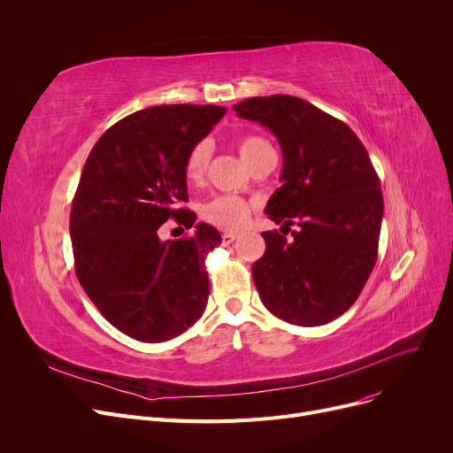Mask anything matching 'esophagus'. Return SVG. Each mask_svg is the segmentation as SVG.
<instances>
[{
    "label": "esophagus",
    "instance_id": "1",
    "mask_svg": "<svg viewBox=\"0 0 453 453\" xmlns=\"http://www.w3.org/2000/svg\"><path fill=\"white\" fill-rule=\"evenodd\" d=\"M234 241H236V234H234V233H224V234H222L224 246H229V244H233Z\"/></svg>",
    "mask_w": 453,
    "mask_h": 453
}]
</instances>
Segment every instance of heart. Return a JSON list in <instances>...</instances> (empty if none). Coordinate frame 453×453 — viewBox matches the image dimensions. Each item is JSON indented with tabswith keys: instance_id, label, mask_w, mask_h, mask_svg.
<instances>
[{
	"instance_id": "1",
	"label": "heart",
	"mask_w": 453,
	"mask_h": 453,
	"mask_svg": "<svg viewBox=\"0 0 453 453\" xmlns=\"http://www.w3.org/2000/svg\"><path fill=\"white\" fill-rule=\"evenodd\" d=\"M236 149H239L248 166H251L265 152L272 150L270 142L266 139L253 134L239 137V141H236ZM209 154H211V147L207 141H198L196 145L188 150L183 163V176L187 183L196 185L202 181L207 169ZM202 214L203 219L212 226L226 231H236L248 224L251 217V205L239 196H217L203 205Z\"/></svg>"
}]
</instances>
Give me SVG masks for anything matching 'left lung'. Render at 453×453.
Masks as SVG:
<instances>
[{
	"label": "left lung",
	"instance_id": "8db88e82",
	"mask_svg": "<svg viewBox=\"0 0 453 453\" xmlns=\"http://www.w3.org/2000/svg\"><path fill=\"white\" fill-rule=\"evenodd\" d=\"M233 110L277 137L282 185L266 214L282 228L298 224L290 242L277 229L263 233L266 251L251 266L260 301L292 325L330 323L358 299L376 265L384 198L369 154L343 121L292 95Z\"/></svg>",
	"mask_w": 453,
	"mask_h": 453
}]
</instances>
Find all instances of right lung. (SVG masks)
<instances>
[{"label": "right lung", "mask_w": 453, "mask_h": 453, "mask_svg": "<svg viewBox=\"0 0 453 453\" xmlns=\"http://www.w3.org/2000/svg\"><path fill=\"white\" fill-rule=\"evenodd\" d=\"M214 104H163L139 110L95 142L71 203L75 273L99 312L127 336L159 343L195 325L207 304L205 255L220 233L198 224L180 241L157 229L174 219L187 229L183 163L224 117Z\"/></svg>", "instance_id": "obj_1"}]
</instances>
